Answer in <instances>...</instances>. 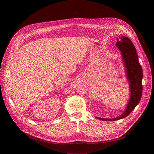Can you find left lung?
Returning <instances> with one entry per match:
<instances>
[{
    "label": "left lung",
    "instance_id": "left-lung-1",
    "mask_svg": "<svg viewBox=\"0 0 154 154\" xmlns=\"http://www.w3.org/2000/svg\"><path fill=\"white\" fill-rule=\"evenodd\" d=\"M116 40V46L121 52L127 78L129 82L130 97L125 110L120 116L112 119L96 117L98 119L105 121H114L126 118L139 103L143 93V71L134 44L128 38L124 36L117 38Z\"/></svg>",
    "mask_w": 154,
    "mask_h": 154
}]
</instances>
